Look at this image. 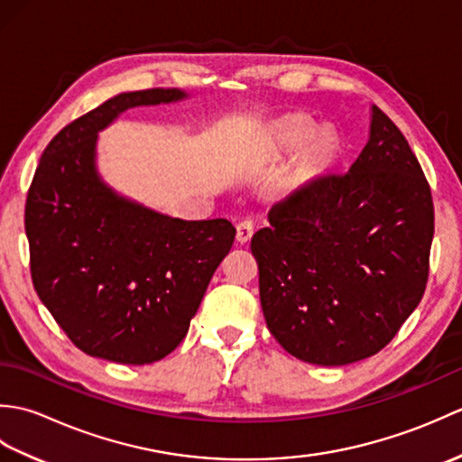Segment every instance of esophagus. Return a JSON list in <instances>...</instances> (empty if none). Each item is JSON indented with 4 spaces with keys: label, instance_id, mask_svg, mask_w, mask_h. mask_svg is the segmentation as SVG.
Returning a JSON list of instances; mask_svg holds the SVG:
<instances>
[{
    "label": "esophagus",
    "instance_id": "esophagus-1",
    "mask_svg": "<svg viewBox=\"0 0 462 462\" xmlns=\"http://www.w3.org/2000/svg\"><path fill=\"white\" fill-rule=\"evenodd\" d=\"M254 236V222L252 220H242L238 226H236V240L240 244H246L250 242Z\"/></svg>",
    "mask_w": 462,
    "mask_h": 462
}]
</instances>
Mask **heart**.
<instances>
[{
    "label": "heart",
    "instance_id": "1",
    "mask_svg": "<svg viewBox=\"0 0 462 462\" xmlns=\"http://www.w3.org/2000/svg\"><path fill=\"white\" fill-rule=\"evenodd\" d=\"M318 126L303 116H293L290 121H283L273 131V146L278 151L290 152L298 151L303 144L308 146V162L311 169H326L339 154V139L331 129H321L318 134Z\"/></svg>",
    "mask_w": 462,
    "mask_h": 462
}]
</instances>
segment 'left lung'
<instances>
[{
	"label": "left lung",
	"instance_id": "obj_1",
	"mask_svg": "<svg viewBox=\"0 0 462 462\" xmlns=\"http://www.w3.org/2000/svg\"><path fill=\"white\" fill-rule=\"evenodd\" d=\"M268 220L252 238L262 311L293 357L339 367L375 356L423 298L433 199L403 133L379 106L351 169L273 204Z\"/></svg>",
	"mask_w": 462,
	"mask_h": 462
}]
</instances>
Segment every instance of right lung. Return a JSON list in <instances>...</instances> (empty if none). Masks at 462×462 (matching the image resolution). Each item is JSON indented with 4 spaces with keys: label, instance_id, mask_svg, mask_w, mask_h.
I'll return each mask as SVG.
<instances>
[{
    "label": "right lung",
    "instance_id": "1",
    "mask_svg": "<svg viewBox=\"0 0 462 462\" xmlns=\"http://www.w3.org/2000/svg\"><path fill=\"white\" fill-rule=\"evenodd\" d=\"M189 99L182 89L113 97L67 125L39 161L25 234L39 300L91 357L144 365L179 347L236 228L182 220L119 194L97 166V141L134 106Z\"/></svg>",
    "mask_w": 462,
    "mask_h": 462
}]
</instances>
